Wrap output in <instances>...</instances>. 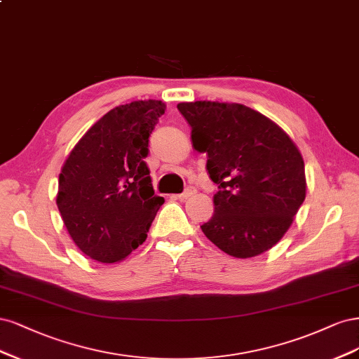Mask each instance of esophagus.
I'll return each instance as SVG.
<instances>
[{
  "instance_id": "1",
  "label": "esophagus",
  "mask_w": 359,
  "mask_h": 359,
  "mask_svg": "<svg viewBox=\"0 0 359 359\" xmlns=\"http://www.w3.org/2000/svg\"><path fill=\"white\" fill-rule=\"evenodd\" d=\"M195 194H196V191H195L194 188H188L184 192L176 195V198H179V200H188L189 196H192V195H195Z\"/></svg>"
}]
</instances>
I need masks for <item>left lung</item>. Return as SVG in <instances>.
Segmentation results:
<instances>
[{
  "instance_id": "obj_1",
  "label": "left lung",
  "mask_w": 359,
  "mask_h": 359,
  "mask_svg": "<svg viewBox=\"0 0 359 359\" xmlns=\"http://www.w3.org/2000/svg\"><path fill=\"white\" fill-rule=\"evenodd\" d=\"M177 109L219 189L215 213L201 225L205 237L241 259L271 249L306 198L304 161L292 138L243 104L195 101Z\"/></svg>"
}]
</instances>
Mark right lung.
Here are the masks:
<instances>
[{
    "label": "right lung",
    "instance_id": "1",
    "mask_svg": "<svg viewBox=\"0 0 359 359\" xmlns=\"http://www.w3.org/2000/svg\"><path fill=\"white\" fill-rule=\"evenodd\" d=\"M165 109L159 100L111 109L65 159L56 205L74 245L90 259L123 261L143 245L164 204L155 195L144 158L149 135Z\"/></svg>",
    "mask_w": 359,
    "mask_h": 359
}]
</instances>
